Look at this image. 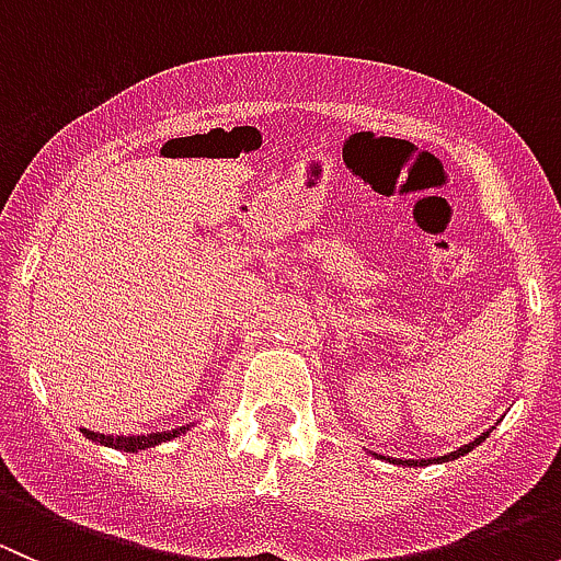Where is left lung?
I'll use <instances>...</instances> for the list:
<instances>
[{
  "mask_svg": "<svg viewBox=\"0 0 561 561\" xmlns=\"http://www.w3.org/2000/svg\"><path fill=\"white\" fill-rule=\"evenodd\" d=\"M485 437H489V432H485V434H480V437L474 439V443L463 445V448H458V450H454V454H448V456H439V458H421V461H399V463H407V467H428V463H437V461H450V458H458V456L469 454V450H472L474 445H480V443H483Z\"/></svg>",
  "mask_w": 561,
  "mask_h": 561,
  "instance_id": "obj_1",
  "label": "left lung"
}]
</instances>
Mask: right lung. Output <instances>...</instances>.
<instances>
[{
	"label": "right lung",
	"mask_w": 561,
	"mask_h": 561,
	"mask_svg": "<svg viewBox=\"0 0 561 561\" xmlns=\"http://www.w3.org/2000/svg\"><path fill=\"white\" fill-rule=\"evenodd\" d=\"M181 432H184V428H173V432H157V434H140V437H107V434H98V432H89V428H83V434H87L89 439H94V443L107 445V448H116V450H127V454H138V450L154 448V445L165 443V439L179 437Z\"/></svg>",
	"instance_id": "add662e5"
}]
</instances>
